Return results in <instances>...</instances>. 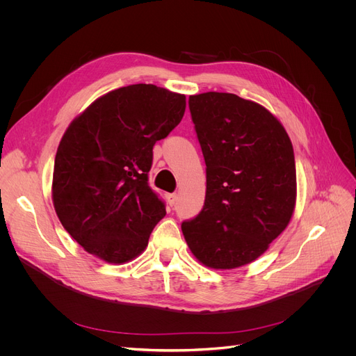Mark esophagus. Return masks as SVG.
<instances>
[{"label":"esophagus","mask_w":356,"mask_h":356,"mask_svg":"<svg viewBox=\"0 0 356 356\" xmlns=\"http://www.w3.org/2000/svg\"><path fill=\"white\" fill-rule=\"evenodd\" d=\"M167 202H168V204H170V207H175L176 202H177V195L176 193H168L167 195Z\"/></svg>","instance_id":"obj_1"}]
</instances>
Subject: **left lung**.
<instances>
[{
	"label": "left lung",
	"instance_id": "8db88e82",
	"mask_svg": "<svg viewBox=\"0 0 356 356\" xmlns=\"http://www.w3.org/2000/svg\"><path fill=\"white\" fill-rule=\"evenodd\" d=\"M207 164L202 211L181 222L193 255L207 267L250 264L282 234L296 204V163L284 127L234 93L189 97Z\"/></svg>",
	"mask_w": 356,
	"mask_h": 356
}]
</instances>
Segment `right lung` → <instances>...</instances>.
<instances>
[{"label":"right lung","mask_w":356,"mask_h":356,"mask_svg":"<svg viewBox=\"0 0 356 356\" xmlns=\"http://www.w3.org/2000/svg\"><path fill=\"white\" fill-rule=\"evenodd\" d=\"M184 109V95L137 83L108 92L69 125L54 159L53 204L85 251L114 264L144 251L165 215L148 184L153 147Z\"/></svg>","instance_id":"right-lung-1"}]
</instances>
